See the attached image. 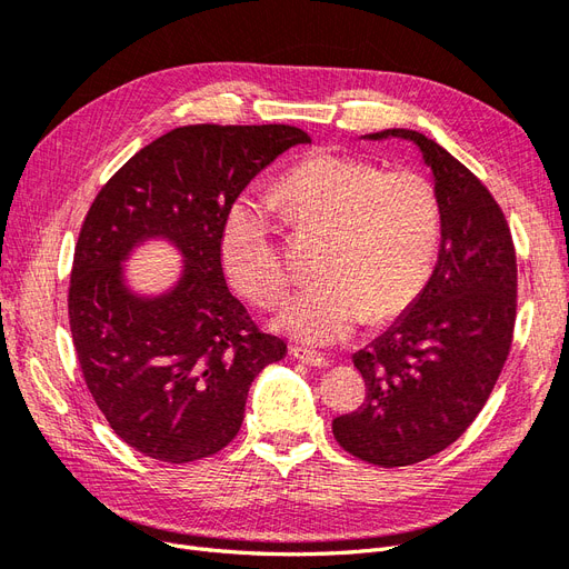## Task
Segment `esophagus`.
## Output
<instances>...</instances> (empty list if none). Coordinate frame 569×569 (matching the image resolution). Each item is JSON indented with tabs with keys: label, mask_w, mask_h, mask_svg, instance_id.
<instances>
[{
	"label": "esophagus",
	"mask_w": 569,
	"mask_h": 569,
	"mask_svg": "<svg viewBox=\"0 0 569 569\" xmlns=\"http://www.w3.org/2000/svg\"><path fill=\"white\" fill-rule=\"evenodd\" d=\"M291 356H295L297 360H301V363H306V366H316V368H327V366H330V360H327L325 356H320L316 351H308L303 347H291Z\"/></svg>",
	"instance_id": "esophagus-1"
}]
</instances>
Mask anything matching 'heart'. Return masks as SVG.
I'll use <instances>...</instances> for the list:
<instances>
[{
    "label": "heart",
    "mask_w": 569,
    "mask_h": 569,
    "mask_svg": "<svg viewBox=\"0 0 569 569\" xmlns=\"http://www.w3.org/2000/svg\"><path fill=\"white\" fill-rule=\"evenodd\" d=\"M274 201L299 230L325 232L320 282L289 301L280 325L308 343H332L358 322H387L418 299L439 247V197L418 170L313 153L274 184ZM228 278L256 306H278L289 270L263 209L234 203L220 232Z\"/></svg>",
    "instance_id": "heart-1"
}]
</instances>
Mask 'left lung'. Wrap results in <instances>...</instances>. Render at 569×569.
Masks as SVG:
<instances>
[{
  "instance_id": "obj_1",
  "label": "left lung",
  "mask_w": 569,
  "mask_h": 569,
  "mask_svg": "<svg viewBox=\"0 0 569 569\" xmlns=\"http://www.w3.org/2000/svg\"><path fill=\"white\" fill-rule=\"evenodd\" d=\"M416 142L432 168L441 244L422 295L370 347L353 353L366 401L332 422L351 456L403 468L451 446L485 408L518 313V258L489 189L422 132L391 128L368 140Z\"/></svg>"
}]
</instances>
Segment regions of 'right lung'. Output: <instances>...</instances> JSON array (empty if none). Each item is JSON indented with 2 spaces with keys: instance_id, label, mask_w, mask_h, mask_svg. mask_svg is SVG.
Masks as SVG:
<instances>
[{
  "instance_id": "add662e5",
  "label": "right lung",
  "mask_w": 569,
  "mask_h": 569,
  "mask_svg": "<svg viewBox=\"0 0 569 569\" xmlns=\"http://www.w3.org/2000/svg\"><path fill=\"white\" fill-rule=\"evenodd\" d=\"M295 126H184L120 166L80 228L68 287L78 363L94 403L134 451L163 462L209 458L237 437L253 377L284 358L232 297L220 232L242 189L289 147ZM163 236L186 256L168 296L134 298L119 263Z\"/></svg>"
}]
</instances>
